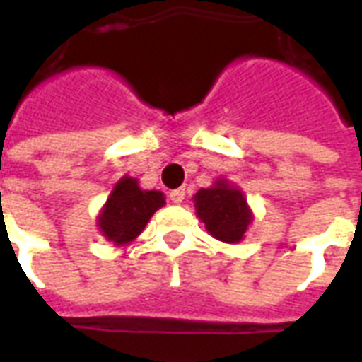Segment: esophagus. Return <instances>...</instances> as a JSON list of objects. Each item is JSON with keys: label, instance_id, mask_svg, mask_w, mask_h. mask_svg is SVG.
<instances>
[{"label": "esophagus", "instance_id": "obj_1", "mask_svg": "<svg viewBox=\"0 0 362 362\" xmlns=\"http://www.w3.org/2000/svg\"><path fill=\"white\" fill-rule=\"evenodd\" d=\"M169 197H170V201H173V203H176V205H178V203H182V201H184V197H186V189H184V187L173 189Z\"/></svg>", "mask_w": 362, "mask_h": 362}]
</instances>
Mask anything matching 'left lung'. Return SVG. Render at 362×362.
I'll return each mask as SVG.
<instances>
[{"mask_svg": "<svg viewBox=\"0 0 362 362\" xmlns=\"http://www.w3.org/2000/svg\"><path fill=\"white\" fill-rule=\"evenodd\" d=\"M197 216L205 222V228L218 241L237 243L250 224V211L243 193L230 187L226 182H218L214 187L199 189L195 195Z\"/></svg>", "mask_w": 362, "mask_h": 362, "instance_id": "8db88e82", "label": "left lung"}]
</instances>
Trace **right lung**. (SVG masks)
Listing matches in <instances>:
<instances>
[{
    "instance_id": "1",
    "label": "right lung",
    "mask_w": 362,
    "mask_h": 362,
    "mask_svg": "<svg viewBox=\"0 0 362 362\" xmlns=\"http://www.w3.org/2000/svg\"><path fill=\"white\" fill-rule=\"evenodd\" d=\"M161 192H142L134 178H121L100 214L98 226L110 241L123 245L144 230L151 214L163 206Z\"/></svg>"
}]
</instances>
